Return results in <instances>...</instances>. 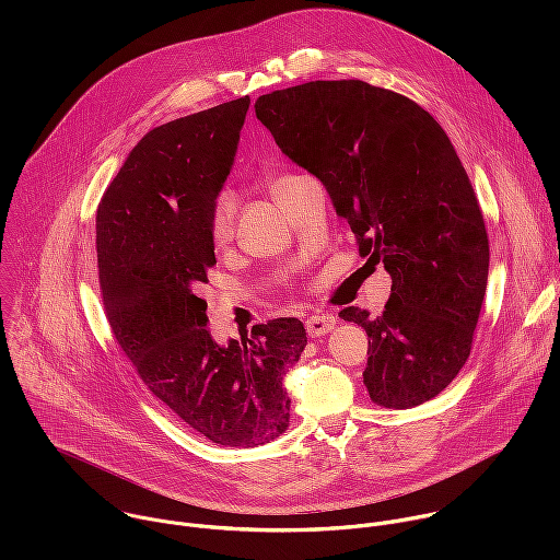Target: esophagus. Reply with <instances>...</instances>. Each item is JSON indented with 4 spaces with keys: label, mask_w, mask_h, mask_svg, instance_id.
Here are the masks:
<instances>
[{
    "label": "esophagus",
    "mask_w": 560,
    "mask_h": 560,
    "mask_svg": "<svg viewBox=\"0 0 560 560\" xmlns=\"http://www.w3.org/2000/svg\"><path fill=\"white\" fill-rule=\"evenodd\" d=\"M337 324V318L328 312H322V314H312L305 318V330L310 337H322L326 332H330Z\"/></svg>",
    "instance_id": "34e87169"
}]
</instances>
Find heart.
Returning <instances> with one entry per match:
<instances>
[{
	"label": "heart",
	"mask_w": 560,
	"mask_h": 560,
	"mask_svg": "<svg viewBox=\"0 0 560 560\" xmlns=\"http://www.w3.org/2000/svg\"><path fill=\"white\" fill-rule=\"evenodd\" d=\"M294 177L292 175H279V177H272L268 182V188L272 192V197H277V192L288 184L292 182ZM232 228H234V201L228 197V195H221L214 206H212V212H210V234L217 244H225L228 238L232 236Z\"/></svg>",
	"instance_id": "1"
}]
</instances>
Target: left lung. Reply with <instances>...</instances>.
<instances>
[{"label":"left lung","mask_w":560,"mask_h":560,"mask_svg":"<svg viewBox=\"0 0 560 560\" xmlns=\"http://www.w3.org/2000/svg\"><path fill=\"white\" fill-rule=\"evenodd\" d=\"M255 113L326 186L359 253L392 277L381 316L339 312L370 337V398L394 410L430 401L469 357L490 268L483 214L450 137L412 100L359 79L275 91Z\"/></svg>","instance_id":"8db88e82"}]
</instances>
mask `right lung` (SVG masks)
I'll list each match as a JSON object with an SVG mask.
<instances>
[{"instance_id":"right-lung-1","label":"right lung","mask_w":560,"mask_h":560,"mask_svg":"<svg viewBox=\"0 0 560 560\" xmlns=\"http://www.w3.org/2000/svg\"><path fill=\"white\" fill-rule=\"evenodd\" d=\"M248 106L242 97L152 128L97 210L100 283L115 339L159 401L225 447H257L288 430L283 378L307 343L299 318L283 316L221 346L197 296L217 264L210 212Z\"/></svg>"}]
</instances>
